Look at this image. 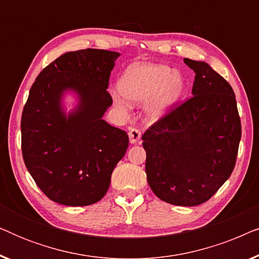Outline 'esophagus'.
Instances as JSON below:
<instances>
[{"instance_id":"obj_1","label":"esophagus","mask_w":259,"mask_h":259,"mask_svg":"<svg viewBox=\"0 0 259 259\" xmlns=\"http://www.w3.org/2000/svg\"><path fill=\"white\" fill-rule=\"evenodd\" d=\"M128 137H130L131 144H137V143H139V140L141 138V132L138 128H130Z\"/></svg>"}]
</instances>
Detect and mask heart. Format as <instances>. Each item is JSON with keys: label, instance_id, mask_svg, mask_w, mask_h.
<instances>
[{"label": "heart", "instance_id": "1", "mask_svg": "<svg viewBox=\"0 0 259 259\" xmlns=\"http://www.w3.org/2000/svg\"><path fill=\"white\" fill-rule=\"evenodd\" d=\"M120 90L112 92L115 107L126 113L127 99L145 102L148 118L158 119L175 106L185 92L186 82L179 70L153 63H136L123 72L119 82Z\"/></svg>", "mask_w": 259, "mask_h": 259}]
</instances>
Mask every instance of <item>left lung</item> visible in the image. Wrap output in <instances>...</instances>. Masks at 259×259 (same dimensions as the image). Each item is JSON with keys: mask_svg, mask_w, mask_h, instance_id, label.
Wrapping results in <instances>:
<instances>
[{"mask_svg": "<svg viewBox=\"0 0 259 259\" xmlns=\"http://www.w3.org/2000/svg\"><path fill=\"white\" fill-rule=\"evenodd\" d=\"M196 73L192 95L154 122L141 139L148 185L178 206L207 201L235 168L242 125L232 87L206 62L184 59Z\"/></svg>", "mask_w": 259, "mask_h": 259, "instance_id": "8db88e82", "label": "left lung"}]
</instances>
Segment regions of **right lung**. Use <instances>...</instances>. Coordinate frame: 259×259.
Listing matches in <instances>:
<instances>
[{
	"label": "right lung",
	"mask_w": 259,
	"mask_h": 259,
	"mask_svg": "<svg viewBox=\"0 0 259 259\" xmlns=\"http://www.w3.org/2000/svg\"><path fill=\"white\" fill-rule=\"evenodd\" d=\"M119 53L68 52L38 74L21 119L24 164L49 199L66 206L97 203L128 147L125 131L102 116L112 105L109 75ZM72 90L79 102L68 115L62 97Z\"/></svg>",
	"instance_id": "obj_1"
}]
</instances>
